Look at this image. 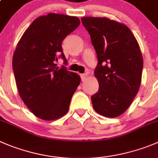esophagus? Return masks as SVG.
Masks as SVG:
<instances>
[{"instance_id": "obj_1", "label": "esophagus", "mask_w": 158, "mask_h": 158, "mask_svg": "<svg viewBox=\"0 0 158 158\" xmlns=\"http://www.w3.org/2000/svg\"><path fill=\"white\" fill-rule=\"evenodd\" d=\"M80 76H81V79H82V81H85L86 79H87V74H81Z\"/></svg>"}]
</instances>
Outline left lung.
Instances as JSON below:
<instances>
[{
  "mask_svg": "<svg viewBox=\"0 0 158 158\" xmlns=\"http://www.w3.org/2000/svg\"><path fill=\"white\" fill-rule=\"evenodd\" d=\"M81 20L98 59L94 76L99 89L91 97L93 107L104 117H118L129 108L140 86L143 61L139 44L123 23L105 17Z\"/></svg>",
  "mask_w": 158,
  "mask_h": 158,
  "instance_id": "8db88e82",
  "label": "left lung"
}]
</instances>
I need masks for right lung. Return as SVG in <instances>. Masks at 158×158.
<instances>
[{"mask_svg":"<svg viewBox=\"0 0 158 158\" xmlns=\"http://www.w3.org/2000/svg\"><path fill=\"white\" fill-rule=\"evenodd\" d=\"M80 24L79 18L50 13L32 22L19 40L13 54L12 67L20 97L39 118L58 119L67 114L80 76L58 69L62 57L61 42Z\"/></svg>","mask_w":158,"mask_h":158,"instance_id":"right-lung-1","label":"right lung"}]
</instances>
